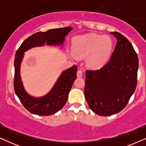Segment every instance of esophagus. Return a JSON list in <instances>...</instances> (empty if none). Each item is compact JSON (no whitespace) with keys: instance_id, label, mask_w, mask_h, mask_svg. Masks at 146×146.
<instances>
[{"instance_id":"34e87169","label":"esophagus","mask_w":146,"mask_h":146,"mask_svg":"<svg viewBox=\"0 0 146 146\" xmlns=\"http://www.w3.org/2000/svg\"><path fill=\"white\" fill-rule=\"evenodd\" d=\"M77 76L78 78H81L82 76V71L81 70H78L77 72Z\"/></svg>"}]
</instances>
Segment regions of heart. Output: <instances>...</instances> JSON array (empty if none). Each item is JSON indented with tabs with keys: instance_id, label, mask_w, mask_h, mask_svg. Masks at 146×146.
<instances>
[{
	"instance_id": "b5f03b06",
	"label": "heart",
	"mask_w": 146,
	"mask_h": 146,
	"mask_svg": "<svg viewBox=\"0 0 146 146\" xmlns=\"http://www.w3.org/2000/svg\"><path fill=\"white\" fill-rule=\"evenodd\" d=\"M113 43L107 36L90 33L74 40L73 54L77 58L86 57L88 67L98 69L102 67L109 59L112 51Z\"/></svg>"
}]
</instances>
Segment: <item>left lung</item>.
I'll list each match as a JSON object with an SVG mask.
<instances>
[{
  "instance_id": "1",
  "label": "left lung",
  "mask_w": 146,
  "mask_h": 146,
  "mask_svg": "<svg viewBox=\"0 0 146 146\" xmlns=\"http://www.w3.org/2000/svg\"><path fill=\"white\" fill-rule=\"evenodd\" d=\"M110 33L117 38L110 60L100 69L86 71V100L92 110L102 116L122 110L137 82L139 60L132 44L121 34Z\"/></svg>"
}]
</instances>
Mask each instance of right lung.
Masks as SVG:
<instances>
[{
  "mask_svg": "<svg viewBox=\"0 0 146 146\" xmlns=\"http://www.w3.org/2000/svg\"><path fill=\"white\" fill-rule=\"evenodd\" d=\"M72 30V27H64L35 33L23 42L16 52L14 77L15 91L24 107L32 113L50 115L60 110L66 103L68 94L76 78L78 68L76 65H74L64 71L54 86L47 95L42 98H33L25 91L20 76V66L24 52L31 48L44 46V44L60 45L64 41L66 36Z\"/></svg>",
  "mask_w": 146,
  "mask_h": 146,
  "instance_id": "add662e5",
  "label": "right lung"
}]
</instances>
